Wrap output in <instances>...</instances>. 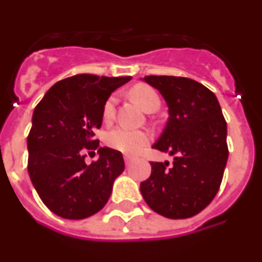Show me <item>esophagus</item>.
I'll use <instances>...</instances> for the list:
<instances>
[{
	"instance_id": "esophagus-1",
	"label": "esophagus",
	"mask_w": 262,
	"mask_h": 262,
	"mask_svg": "<svg viewBox=\"0 0 262 262\" xmlns=\"http://www.w3.org/2000/svg\"><path fill=\"white\" fill-rule=\"evenodd\" d=\"M133 161H134V157L128 156V155H124V163H126V165H129Z\"/></svg>"
}]
</instances>
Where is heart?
Segmentation results:
<instances>
[{"instance_id": "heart-1", "label": "heart", "mask_w": 262, "mask_h": 262, "mask_svg": "<svg viewBox=\"0 0 262 262\" xmlns=\"http://www.w3.org/2000/svg\"><path fill=\"white\" fill-rule=\"evenodd\" d=\"M129 94L147 113H151L160 107L159 94L147 85H136L129 90ZM115 106H117V96L113 94L106 99L103 105L102 115L105 122H110L114 118ZM149 136L144 131L131 129L127 127H117L106 135V143L108 147L126 155H134L139 152L147 144Z\"/></svg>"}]
</instances>
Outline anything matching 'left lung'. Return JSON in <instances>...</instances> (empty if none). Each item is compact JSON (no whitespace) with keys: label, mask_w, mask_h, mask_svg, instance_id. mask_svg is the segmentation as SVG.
Returning a JSON list of instances; mask_svg holds the SVG:
<instances>
[{"label":"left lung","mask_w":262,"mask_h":262,"mask_svg":"<svg viewBox=\"0 0 262 262\" xmlns=\"http://www.w3.org/2000/svg\"><path fill=\"white\" fill-rule=\"evenodd\" d=\"M165 99L168 123L152 147L173 156L151 163L140 184L147 205L169 219H186L202 211L216 195L228 159L227 123L217 98L196 81L174 76L142 78Z\"/></svg>","instance_id":"1"}]
</instances>
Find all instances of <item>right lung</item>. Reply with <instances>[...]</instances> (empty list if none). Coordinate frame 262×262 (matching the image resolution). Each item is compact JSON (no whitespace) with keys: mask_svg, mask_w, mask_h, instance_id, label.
I'll return each mask as SVG.
<instances>
[{"mask_svg":"<svg viewBox=\"0 0 262 262\" xmlns=\"http://www.w3.org/2000/svg\"><path fill=\"white\" fill-rule=\"evenodd\" d=\"M131 77L76 75L53 85L32 114L27 138L29 174L36 193L53 214L85 219L107 203L115 178L124 170L123 156L98 148L94 131L102 126L110 94ZM98 149L88 166L83 152Z\"/></svg>","mask_w":262,"mask_h":262,"instance_id":"1","label":"right lung"}]
</instances>
